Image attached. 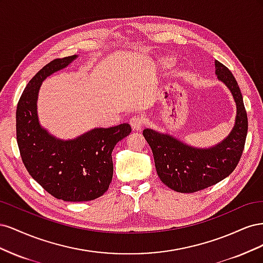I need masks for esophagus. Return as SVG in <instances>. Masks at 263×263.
<instances>
[{
  "label": "esophagus",
  "instance_id": "1",
  "mask_svg": "<svg viewBox=\"0 0 263 263\" xmlns=\"http://www.w3.org/2000/svg\"><path fill=\"white\" fill-rule=\"evenodd\" d=\"M144 124H145L144 117L137 115V116H133L130 118V125H132L134 130H140L141 127L144 126Z\"/></svg>",
  "mask_w": 263,
  "mask_h": 263
}]
</instances>
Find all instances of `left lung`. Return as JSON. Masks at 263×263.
Returning <instances> with one entry per match:
<instances>
[{"instance_id":"left-lung-1","label":"left lung","mask_w":263,"mask_h":263,"mask_svg":"<svg viewBox=\"0 0 263 263\" xmlns=\"http://www.w3.org/2000/svg\"><path fill=\"white\" fill-rule=\"evenodd\" d=\"M215 66L218 79L228 86L237 105L235 127L224 141L211 149H196L169 135L153 129L142 132L153 150L159 178L180 193H194L227 178L239 162L245 148L248 117L240 89L226 66L217 60Z\"/></svg>"}]
</instances>
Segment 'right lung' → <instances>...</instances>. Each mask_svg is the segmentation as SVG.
<instances>
[{
	"label": "right lung",
	"instance_id": "right-lung-1",
	"mask_svg": "<svg viewBox=\"0 0 263 263\" xmlns=\"http://www.w3.org/2000/svg\"><path fill=\"white\" fill-rule=\"evenodd\" d=\"M53 59L31 78L16 108V139L28 173L53 197L66 202L93 201L113 179L112 151L132 133L129 124L95 128L74 140L62 141L39 126L36 101L44 79L76 59Z\"/></svg>",
	"mask_w": 263,
	"mask_h": 263
}]
</instances>
